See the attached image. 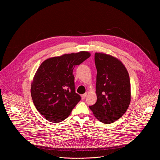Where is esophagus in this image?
Instances as JSON below:
<instances>
[{"mask_svg":"<svg viewBox=\"0 0 160 160\" xmlns=\"http://www.w3.org/2000/svg\"><path fill=\"white\" fill-rule=\"evenodd\" d=\"M81 96H82V99H84L86 98V96H87V93H85V94H82Z\"/></svg>","mask_w":160,"mask_h":160,"instance_id":"1","label":"esophagus"}]
</instances>
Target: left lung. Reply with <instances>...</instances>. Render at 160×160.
<instances>
[{"mask_svg": "<svg viewBox=\"0 0 160 160\" xmlns=\"http://www.w3.org/2000/svg\"><path fill=\"white\" fill-rule=\"evenodd\" d=\"M94 59L97 101L89 108L98 120L109 124L121 118L129 106V75L123 63L111 55L96 52Z\"/></svg>", "mask_w": 160, "mask_h": 160, "instance_id": "obj_1", "label": "left lung"}]
</instances>
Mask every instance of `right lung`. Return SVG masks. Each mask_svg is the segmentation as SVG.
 Listing matches in <instances>:
<instances>
[{
  "instance_id": "right-lung-1",
  "label": "right lung",
  "mask_w": 160,
  "mask_h": 160,
  "mask_svg": "<svg viewBox=\"0 0 160 160\" xmlns=\"http://www.w3.org/2000/svg\"><path fill=\"white\" fill-rule=\"evenodd\" d=\"M90 56L89 52L80 51L51 58L40 64L31 85V96L45 119L55 123L63 121L80 101L73 71Z\"/></svg>"
}]
</instances>
